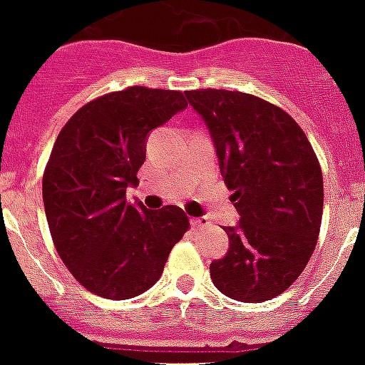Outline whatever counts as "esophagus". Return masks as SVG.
Instances as JSON below:
<instances>
[{"label": "esophagus", "mask_w": 365, "mask_h": 365, "mask_svg": "<svg viewBox=\"0 0 365 365\" xmlns=\"http://www.w3.org/2000/svg\"><path fill=\"white\" fill-rule=\"evenodd\" d=\"M191 226L197 228V230H205V228H210V220L207 217L191 218Z\"/></svg>", "instance_id": "1"}]
</instances>
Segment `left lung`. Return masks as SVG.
<instances>
[{
  "mask_svg": "<svg viewBox=\"0 0 365 365\" xmlns=\"http://www.w3.org/2000/svg\"><path fill=\"white\" fill-rule=\"evenodd\" d=\"M215 143L236 226L230 245L210 263L228 298L261 304L298 279L312 257L323 215L319 162L296 121L271 102L237 91H187Z\"/></svg>",
  "mask_w": 365,
  "mask_h": 365,
  "instance_id": "left-lung-1",
  "label": "left lung"
}]
</instances>
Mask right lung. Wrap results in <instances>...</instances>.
I'll return each instance as SVG.
<instances>
[{
	"instance_id": "right-lung-1",
	"label": "right lung",
	"mask_w": 365,
	"mask_h": 365,
	"mask_svg": "<svg viewBox=\"0 0 365 365\" xmlns=\"http://www.w3.org/2000/svg\"><path fill=\"white\" fill-rule=\"evenodd\" d=\"M185 108L183 93L129 86L85 104L59 131L42 180L44 210L59 257L88 292L143 294L190 230L175 205L148 210L125 199L148 133Z\"/></svg>"
}]
</instances>
